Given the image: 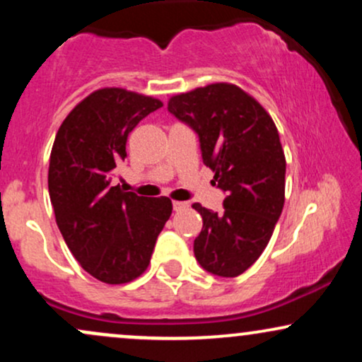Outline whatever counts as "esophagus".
<instances>
[{
	"label": "esophagus",
	"mask_w": 362,
	"mask_h": 362,
	"mask_svg": "<svg viewBox=\"0 0 362 362\" xmlns=\"http://www.w3.org/2000/svg\"><path fill=\"white\" fill-rule=\"evenodd\" d=\"M185 207H189V204H187V202L173 201V209H175V211H182V209H185Z\"/></svg>",
	"instance_id": "esophagus-1"
}]
</instances>
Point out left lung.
<instances>
[{
	"instance_id": "left-lung-1",
	"label": "left lung",
	"mask_w": 362,
	"mask_h": 362,
	"mask_svg": "<svg viewBox=\"0 0 362 362\" xmlns=\"http://www.w3.org/2000/svg\"><path fill=\"white\" fill-rule=\"evenodd\" d=\"M168 110L199 134L202 161L226 192L221 214L199 202L194 253L207 272L236 277L267 247L284 207L286 156L269 112L233 83H211L170 97Z\"/></svg>"
}]
</instances>
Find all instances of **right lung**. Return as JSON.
I'll list each match as a JSON object with an SVG mask.
<instances>
[{"label":"right lung","mask_w":362,"mask_h":362,"mask_svg":"<svg viewBox=\"0 0 362 362\" xmlns=\"http://www.w3.org/2000/svg\"><path fill=\"white\" fill-rule=\"evenodd\" d=\"M163 107L126 88L91 91L62 120L49 160V195L62 238L90 276L126 284L148 269L172 214L168 197H143L114 185L129 132Z\"/></svg>","instance_id":"right-lung-1"}]
</instances>
